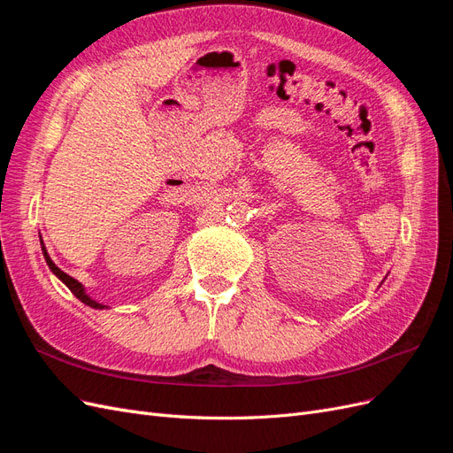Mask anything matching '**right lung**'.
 <instances>
[{
    "instance_id": "right-lung-1",
    "label": "right lung",
    "mask_w": 453,
    "mask_h": 453,
    "mask_svg": "<svg viewBox=\"0 0 453 453\" xmlns=\"http://www.w3.org/2000/svg\"><path fill=\"white\" fill-rule=\"evenodd\" d=\"M41 245H43V243H41ZM43 255H45V260H47V265H49V268L54 272V273H57V276L67 285V287H70V291L81 300V303H85L87 306H90V308H105V306H102V304H98V303H96V300H92L87 293H85V289H83V285H81L77 280H73L72 276H67V273L65 272H62L57 265H54L52 263V260H50V257H49V253H47V250H45V245H43Z\"/></svg>"
}]
</instances>
